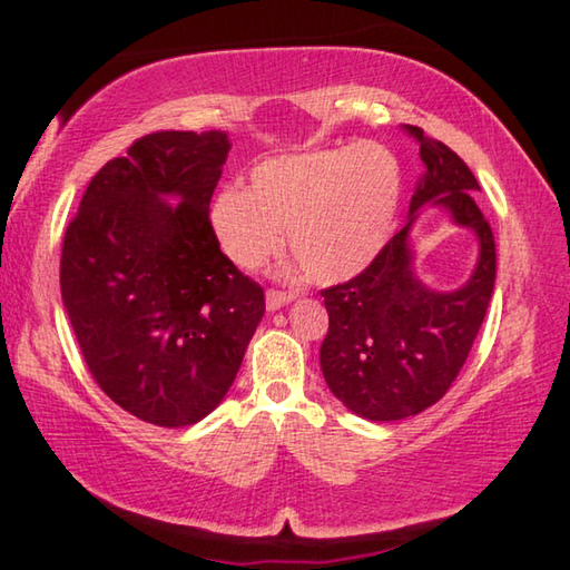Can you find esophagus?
Masks as SVG:
<instances>
[{
	"instance_id": "34e87169",
	"label": "esophagus",
	"mask_w": 570,
	"mask_h": 570,
	"mask_svg": "<svg viewBox=\"0 0 570 570\" xmlns=\"http://www.w3.org/2000/svg\"><path fill=\"white\" fill-rule=\"evenodd\" d=\"M294 294H286V292H266V308L268 312H278V308L282 306H286V304H292L294 302Z\"/></svg>"
}]
</instances>
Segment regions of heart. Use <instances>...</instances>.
Returning <instances> with one entry per match:
<instances>
[{"mask_svg":"<svg viewBox=\"0 0 570 570\" xmlns=\"http://www.w3.org/2000/svg\"><path fill=\"white\" fill-rule=\"evenodd\" d=\"M224 186L208 206L218 246L246 272L284 246L316 284L362 274L387 244L402 198V166L382 142L278 153Z\"/></svg>","mask_w":570,"mask_h":570,"instance_id":"b5f03b06","label":"heart"}]
</instances>
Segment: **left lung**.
Returning <instances> with one entry per match:
<instances>
[{"instance_id":"1","label":"left lung","mask_w":570,"mask_h":570,"mask_svg":"<svg viewBox=\"0 0 570 570\" xmlns=\"http://www.w3.org/2000/svg\"><path fill=\"white\" fill-rule=\"evenodd\" d=\"M402 130L417 140L424 163L407 224L360 276L322 292L330 312L322 374L346 410L372 422L412 417L442 400L468 360L495 284V240L475 204L472 170L417 125ZM430 207L445 209L479 240L476 268L452 293L424 285L413 266L411 228Z\"/></svg>"}]
</instances>
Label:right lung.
<instances>
[{"instance_id": "right-lung-1", "label": "right lung", "mask_w": 570, "mask_h": 570, "mask_svg": "<svg viewBox=\"0 0 570 570\" xmlns=\"http://www.w3.org/2000/svg\"><path fill=\"white\" fill-rule=\"evenodd\" d=\"M228 150L226 130L135 140L95 173L65 234L62 304L88 370L158 428L196 424L224 402L266 308L210 230Z\"/></svg>"}]
</instances>
